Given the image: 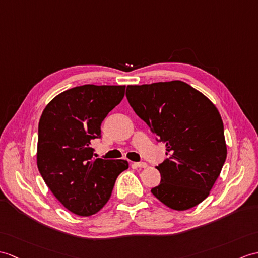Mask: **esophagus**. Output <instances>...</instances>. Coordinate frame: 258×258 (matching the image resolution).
Returning a JSON list of instances; mask_svg holds the SVG:
<instances>
[{
  "instance_id": "obj_1",
  "label": "esophagus",
  "mask_w": 258,
  "mask_h": 258,
  "mask_svg": "<svg viewBox=\"0 0 258 258\" xmlns=\"http://www.w3.org/2000/svg\"><path fill=\"white\" fill-rule=\"evenodd\" d=\"M132 167H134V168H146L147 164L141 161V163H133L132 164Z\"/></svg>"
}]
</instances>
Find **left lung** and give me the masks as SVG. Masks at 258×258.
I'll list each match as a JSON object with an SVG mask.
<instances>
[{"label":"left lung","mask_w":258,"mask_h":258,"mask_svg":"<svg viewBox=\"0 0 258 258\" xmlns=\"http://www.w3.org/2000/svg\"><path fill=\"white\" fill-rule=\"evenodd\" d=\"M126 98L166 158L156 168L161 180L152 194L173 210L183 211L209 196L226 159L223 122L217 107L182 81L127 86Z\"/></svg>","instance_id":"obj_1"}]
</instances>
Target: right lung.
<instances>
[{
    "mask_svg": "<svg viewBox=\"0 0 258 258\" xmlns=\"http://www.w3.org/2000/svg\"><path fill=\"white\" fill-rule=\"evenodd\" d=\"M125 86L69 89L45 107L38 124L37 166L44 181L69 211L89 217L109 201L126 160L94 158L101 123L124 98Z\"/></svg>",
    "mask_w": 258,
    "mask_h": 258,
    "instance_id": "add662e5",
    "label": "right lung"
}]
</instances>
